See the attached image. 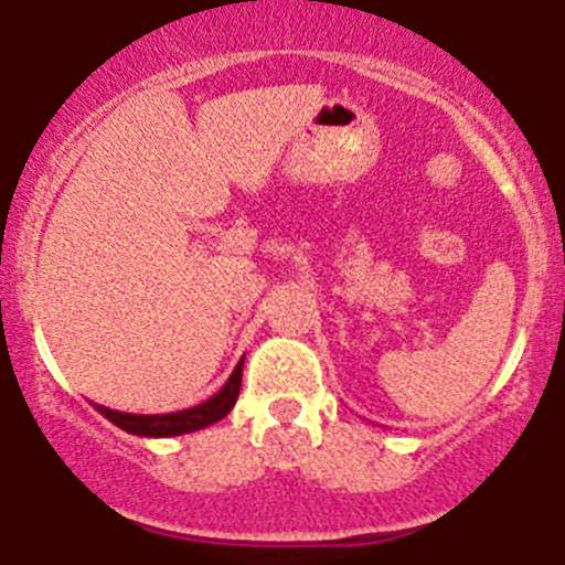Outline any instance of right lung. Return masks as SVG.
<instances>
[{
  "mask_svg": "<svg viewBox=\"0 0 565 565\" xmlns=\"http://www.w3.org/2000/svg\"><path fill=\"white\" fill-rule=\"evenodd\" d=\"M242 362L234 367V373L228 376V382L220 387V393H214L211 398H205L198 407L181 409V413H163V415H134V413H119V409H108L103 404H94L99 415L110 420L114 426H119L128 435L139 437H175V435H189V431L205 429V426L217 424L225 415L234 409L236 398H239L242 387Z\"/></svg>",
  "mask_w": 565,
  "mask_h": 565,
  "instance_id": "1",
  "label": "right lung"
}]
</instances>
